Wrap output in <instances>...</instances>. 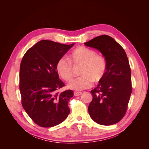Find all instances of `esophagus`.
<instances>
[{
    "label": "esophagus",
    "instance_id": "34e87169",
    "mask_svg": "<svg viewBox=\"0 0 149 149\" xmlns=\"http://www.w3.org/2000/svg\"><path fill=\"white\" fill-rule=\"evenodd\" d=\"M81 92H79V91H74V95L75 96H79V95H81Z\"/></svg>",
    "mask_w": 149,
    "mask_h": 149
}]
</instances>
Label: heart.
Listing matches in <instances>:
<instances>
[{
    "label": "heart",
    "mask_w": 149,
    "mask_h": 149,
    "mask_svg": "<svg viewBox=\"0 0 149 149\" xmlns=\"http://www.w3.org/2000/svg\"><path fill=\"white\" fill-rule=\"evenodd\" d=\"M58 60L56 68L58 73L66 81H70L73 76V66L81 65L79 77L73 79L68 85L70 89L81 91L91 88L94 82H99L104 76L107 64L104 57L96 54L93 49L79 47L74 49L69 56Z\"/></svg>",
    "instance_id": "1"
}]
</instances>
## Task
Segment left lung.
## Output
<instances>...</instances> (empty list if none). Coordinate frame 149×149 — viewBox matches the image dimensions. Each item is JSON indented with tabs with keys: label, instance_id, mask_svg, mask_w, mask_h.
Returning a JSON list of instances; mask_svg holds the SVG:
<instances>
[{
	"label": "left lung",
	"instance_id": "obj_1",
	"mask_svg": "<svg viewBox=\"0 0 149 149\" xmlns=\"http://www.w3.org/2000/svg\"><path fill=\"white\" fill-rule=\"evenodd\" d=\"M84 45L100 51L107 64L103 78L91 91L93 100L88 106L89 114L99 124L118 123L126 113L132 90L127 55L114 39L106 35L98 36Z\"/></svg>",
	"mask_w": 149,
	"mask_h": 149
}]
</instances>
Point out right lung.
<instances>
[{
  "instance_id": "obj_1",
  "label": "right lung",
  "mask_w": 149,
  "mask_h": 149,
  "mask_svg": "<svg viewBox=\"0 0 149 149\" xmlns=\"http://www.w3.org/2000/svg\"><path fill=\"white\" fill-rule=\"evenodd\" d=\"M73 45L43 40L29 49L22 58L19 74L22 104L40 127L58 125L70 114L68 101L73 91L58 92L65 83L59 78L56 65Z\"/></svg>"
}]
</instances>
